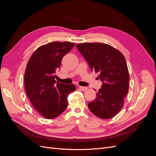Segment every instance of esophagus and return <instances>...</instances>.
Instances as JSON below:
<instances>
[{
    "label": "esophagus",
    "mask_w": 156,
    "mask_h": 156,
    "mask_svg": "<svg viewBox=\"0 0 156 156\" xmlns=\"http://www.w3.org/2000/svg\"><path fill=\"white\" fill-rule=\"evenodd\" d=\"M79 88L80 90H81L82 91H85L86 90L88 89V88L87 87H81V86H79Z\"/></svg>",
    "instance_id": "34e87169"
}]
</instances>
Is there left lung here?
<instances>
[{"instance_id":"obj_1","label":"left lung","mask_w":156,"mask_h":156,"mask_svg":"<svg viewBox=\"0 0 156 156\" xmlns=\"http://www.w3.org/2000/svg\"><path fill=\"white\" fill-rule=\"evenodd\" d=\"M76 46L91 71L99 73L102 82L96 98L88 104V107L99 118H112L122 108L128 92L129 76L125 57L105 44L85 43Z\"/></svg>"}]
</instances>
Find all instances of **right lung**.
Listing matches in <instances>:
<instances>
[{
	"mask_svg": "<svg viewBox=\"0 0 156 156\" xmlns=\"http://www.w3.org/2000/svg\"><path fill=\"white\" fill-rule=\"evenodd\" d=\"M75 43L54 42L40 46L34 52L24 73V87L35 109L48 119H53L67 108L68 95L75 90V85L57 82L55 73L62 57Z\"/></svg>",
	"mask_w": 156,
	"mask_h": 156,
	"instance_id": "right-lung-1",
	"label": "right lung"
}]
</instances>
